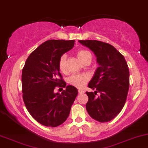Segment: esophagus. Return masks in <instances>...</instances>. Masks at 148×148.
<instances>
[{
    "label": "esophagus",
    "mask_w": 148,
    "mask_h": 148,
    "mask_svg": "<svg viewBox=\"0 0 148 148\" xmlns=\"http://www.w3.org/2000/svg\"><path fill=\"white\" fill-rule=\"evenodd\" d=\"M78 93H80V94H82V93H84V92L83 90H80V89L78 90Z\"/></svg>",
    "instance_id": "1"
}]
</instances>
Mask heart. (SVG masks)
Here are the masks:
<instances>
[{
	"instance_id": "b5f03b06",
	"label": "heart",
	"mask_w": 148,
	"mask_h": 148,
	"mask_svg": "<svg viewBox=\"0 0 148 148\" xmlns=\"http://www.w3.org/2000/svg\"><path fill=\"white\" fill-rule=\"evenodd\" d=\"M77 57L82 63L88 60H91V54L88 51L82 49L77 52ZM66 55L64 54L60 58L58 62V67L60 71L65 72L66 70ZM89 79V76L86 74H74L68 78V82L71 85L76 88H81L85 85Z\"/></svg>"
}]
</instances>
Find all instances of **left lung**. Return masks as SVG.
Instances as JSON below:
<instances>
[{"instance_id": "1", "label": "left lung", "mask_w": 148, "mask_h": 148, "mask_svg": "<svg viewBox=\"0 0 148 148\" xmlns=\"http://www.w3.org/2000/svg\"><path fill=\"white\" fill-rule=\"evenodd\" d=\"M90 49L99 66L88 86L94 92H86L88 100L86 111L100 123L109 122L121 112L129 88V70L125 58L108 43L95 40H78ZM98 92L100 95L96 97Z\"/></svg>"}]
</instances>
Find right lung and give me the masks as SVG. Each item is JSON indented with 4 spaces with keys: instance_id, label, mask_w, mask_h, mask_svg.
<instances>
[{
    "instance_id": "obj_1",
    "label": "right lung",
    "mask_w": 148,
    "mask_h": 148,
    "mask_svg": "<svg viewBox=\"0 0 148 148\" xmlns=\"http://www.w3.org/2000/svg\"><path fill=\"white\" fill-rule=\"evenodd\" d=\"M74 40H49L31 53L21 74L23 100L34 120L46 127H56L68 119L78 95L74 86H66L60 72V58L73 48ZM66 87L55 94L56 86Z\"/></svg>"
}]
</instances>
